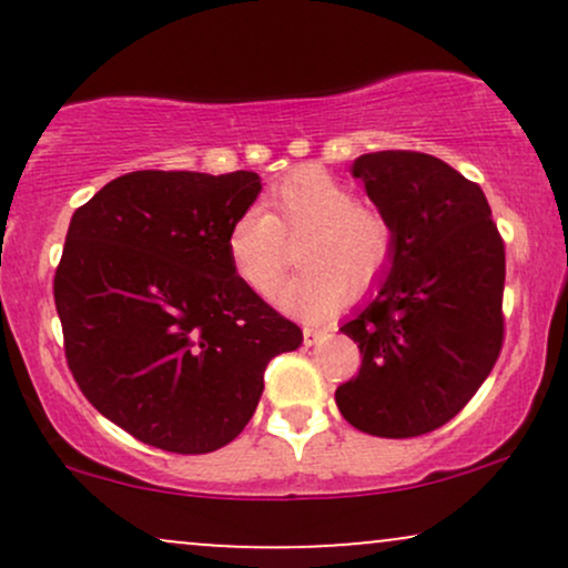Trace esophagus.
<instances>
[{"instance_id": "obj_1", "label": "esophagus", "mask_w": 568, "mask_h": 568, "mask_svg": "<svg viewBox=\"0 0 568 568\" xmlns=\"http://www.w3.org/2000/svg\"><path fill=\"white\" fill-rule=\"evenodd\" d=\"M323 338V331L321 328H310V325H306L304 328V344L306 347H312V344H317Z\"/></svg>"}]
</instances>
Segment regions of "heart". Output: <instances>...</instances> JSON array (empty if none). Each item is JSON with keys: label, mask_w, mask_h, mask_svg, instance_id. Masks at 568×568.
<instances>
[{"label": "heart", "mask_w": 568, "mask_h": 568, "mask_svg": "<svg viewBox=\"0 0 568 568\" xmlns=\"http://www.w3.org/2000/svg\"><path fill=\"white\" fill-rule=\"evenodd\" d=\"M304 270L277 291L280 310L306 321H323L387 272L395 230L379 207L355 200V192L315 165L296 168L272 189L262 207H247L226 232V256L258 296H270L288 264V245Z\"/></svg>", "instance_id": "1"}]
</instances>
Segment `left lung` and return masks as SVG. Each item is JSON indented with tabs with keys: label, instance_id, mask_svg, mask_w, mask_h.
<instances>
[{
	"label": "left lung",
	"instance_id": "1",
	"mask_svg": "<svg viewBox=\"0 0 568 568\" xmlns=\"http://www.w3.org/2000/svg\"><path fill=\"white\" fill-rule=\"evenodd\" d=\"M352 175L393 224L395 251L376 296L338 328L363 363L336 406L361 433L416 438L454 419L497 363L505 243L484 189L433 154H363Z\"/></svg>",
	"mask_w": 568,
	"mask_h": 568
}]
</instances>
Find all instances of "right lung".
<instances>
[{
    "label": "right lung",
    "instance_id": "obj_1",
    "mask_svg": "<svg viewBox=\"0 0 568 568\" xmlns=\"http://www.w3.org/2000/svg\"><path fill=\"white\" fill-rule=\"evenodd\" d=\"M258 192L251 171H135L71 216L53 285L69 368L109 422L162 452L232 443L266 363L304 338L226 256Z\"/></svg>",
    "mask_w": 568,
    "mask_h": 568
}]
</instances>
